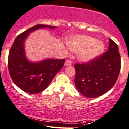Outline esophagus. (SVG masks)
I'll return each mask as SVG.
<instances>
[{"instance_id": "esophagus-1", "label": "esophagus", "mask_w": 129, "mask_h": 129, "mask_svg": "<svg viewBox=\"0 0 129 129\" xmlns=\"http://www.w3.org/2000/svg\"><path fill=\"white\" fill-rule=\"evenodd\" d=\"M71 64H72V63H71V61L69 60V59H68V60H66V61H65V63H64L65 66H71Z\"/></svg>"}]
</instances>
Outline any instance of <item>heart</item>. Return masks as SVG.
I'll return each instance as SVG.
<instances>
[{
	"label": "heart",
	"instance_id": "b5f03b06",
	"mask_svg": "<svg viewBox=\"0 0 129 129\" xmlns=\"http://www.w3.org/2000/svg\"><path fill=\"white\" fill-rule=\"evenodd\" d=\"M68 46L71 51L78 53V59L87 62L98 56L104 49L103 43L95 38L86 35H77L68 38Z\"/></svg>",
	"mask_w": 129,
	"mask_h": 129
}]
</instances>
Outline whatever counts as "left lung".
<instances>
[{"mask_svg": "<svg viewBox=\"0 0 129 129\" xmlns=\"http://www.w3.org/2000/svg\"><path fill=\"white\" fill-rule=\"evenodd\" d=\"M108 50L87 62L76 63L74 83L84 96L95 98L109 91L117 80L121 66L117 45L111 38Z\"/></svg>", "mask_w": 129, "mask_h": 129, "instance_id": "1", "label": "left lung"}]
</instances>
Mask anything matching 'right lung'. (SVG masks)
<instances>
[{
  "mask_svg": "<svg viewBox=\"0 0 129 129\" xmlns=\"http://www.w3.org/2000/svg\"><path fill=\"white\" fill-rule=\"evenodd\" d=\"M45 27L54 28L55 26L35 25L17 36L9 51L8 68L10 77L20 89L29 94H35L44 91L65 62L64 59H47L34 63L26 59L23 46L25 38L30 32Z\"/></svg>",
  "mask_w": 129,
  "mask_h": 129,
  "instance_id": "add662e5",
  "label": "right lung"
}]
</instances>
